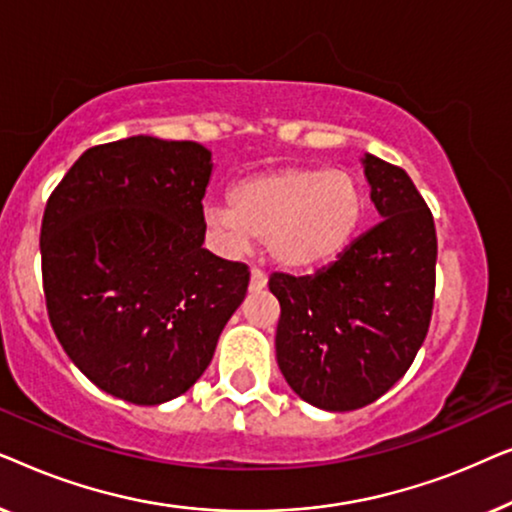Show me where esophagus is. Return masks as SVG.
<instances>
[{
  "label": "esophagus",
  "mask_w": 512,
  "mask_h": 512,
  "mask_svg": "<svg viewBox=\"0 0 512 512\" xmlns=\"http://www.w3.org/2000/svg\"><path fill=\"white\" fill-rule=\"evenodd\" d=\"M265 284H268V277H265V272L258 268V265H254V268H251L249 289L251 291H261V289H265Z\"/></svg>",
  "instance_id": "34e87169"
}]
</instances>
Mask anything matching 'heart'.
I'll return each mask as SVG.
<instances>
[{"instance_id":"obj_1","label":"heart","mask_w":512,"mask_h":512,"mask_svg":"<svg viewBox=\"0 0 512 512\" xmlns=\"http://www.w3.org/2000/svg\"><path fill=\"white\" fill-rule=\"evenodd\" d=\"M366 200L352 174L293 165L251 174L230 188V205L205 209V228L228 254L265 240L284 270H317L345 254L359 233Z\"/></svg>"}]
</instances>
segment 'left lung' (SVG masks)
Returning <instances> with one entry per match:
<instances>
[{
	"label": "left lung",
	"instance_id": "8db88e82",
	"mask_svg": "<svg viewBox=\"0 0 512 512\" xmlns=\"http://www.w3.org/2000/svg\"><path fill=\"white\" fill-rule=\"evenodd\" d=\"M370 200L382 221L312 277L275 272L282 314L277 363L289 387L321 410L373 403L415 361L429 333L438 240L408 172L366 156Z\"/></svg>",
	"mask_w": 512,
	"mask_h": 512
}]
</instances>
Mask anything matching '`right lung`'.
Returning <instances> with one entry per match:
<instances>
[{"mask_svg":"<svg viewBox=\"0 0 512 512\" xmlns=\"http://www.w3.org/2000/svg\"><path fill=\"white\" fill-rule=\"evenodd\" d=\"M209 174L202 144L137 135L88 149L46 202L48 319L74 366L128 403L191 389L247 296V265L202 249Z\"/></svg>","mask_w":512,"mask_h":512,"instance_id":"right-lung-1","label":"right lung"}]
</instances>
